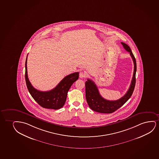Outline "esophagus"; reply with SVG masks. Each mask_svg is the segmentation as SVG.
<instances>
[{
	"label": "esophagus",
	"instance_id": "esophagus-1",
	"mask_svg": "<svg viewBox=\"0 0 159 159\" xmlns=\"http://www.w3.org/2000/svg\"><path fill=\"white\" fill-rule=\"evenodd\" d=\"M85 77V74L84 72H83V71H80V79H83V78H84Z\"/></svg>",
	"mask_w": 159,
	"mask_h": 159
}]
</instances>
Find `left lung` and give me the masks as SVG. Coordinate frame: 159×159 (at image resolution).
Instances as JSON below:
<instances>
[{"label":"left lung","instance_id":"8db88e82","mask_svg":"<svg viewBox=\"0 0 159 159\" xmlns=\"http://www.w3.org/2000/svg\"><path fill=\"white\" fill-rule=\"evenodd\" d=\"M125 50L129 52L134 63V72L132 80L126 93L117 101H108L102 98L94 82L88 79L85 82V96L89 106L93 111L102 113H111L119 109L129 100L132 95L135 85V74L137 63L134 56L129 47L124 42H121Z\"/></svg>","mask_w":159,"mask_h":159}]
</instances>
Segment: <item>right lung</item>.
I'll return each mask as SVG.
<instances>
[{
  "label": "right lung",
  "mask_w": 159,
  "mask_h": 159,
  "mask_svg": "<svg viewBox=\"0 0 159 159\" xmlns=\"http://www.w3.org/2000/svg\"><path fill=\"white\" fill-rule=\"evenodd\" d=\"M27 59L25 62V80L29 93L41 107L46 109L57 110L62 107L66 101L67 93L72 84L79 77V72L72 73L65 77L58 84L51 90L41 91L31 84L27 75Z\"/></svg>",
  "instance_id": "right-lung-1"
}]
</instances>
